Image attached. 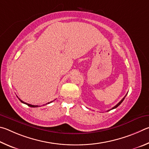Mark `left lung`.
Wrapping results in <instances>:
<instances>
[{
	"mask_svg": "<svg viewBox=\"0 0 149 149\" xmlns=\"http://www.w3.org/2000/svg\"><path fill=\"white\" fill-rule=\"evenodd\" d=\"M126 95H127V94H126V95H125V96H124V97L123 98H122V100H121L120 101V102H119V103H118V104H117V105H116L115 106H114V107H113V108H112L111 109H110V110H109V111H111V110H112V109H116V107H118V106H119L120 105V104H121V103H122V101H123L124 100V99H125V97H126Z\"/></svg>",
	"mask_w": 149,
	"mask_h": 149,
	"instance_id": "1",
	"label": "left lung"
}]
</instances>
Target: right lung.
I'll use <instances>...</instances> for the list:
<instances>
[{
	"label": "right lung",
	"mask_w": 149,
	"mask_h": 149,
	"mask_svg": "<svg viewBox=\"0 0 149 149\" xmlns=\"http://www.w3.org/2000/svg\"><path fill=\"white\" fill-rule=\"evenodd\" d=\"M19 100V101H21V102L22 103H24V104H26V105H28L29 107H40V106H38V105H31V104H29V103H25L24 101H23L22 100H21L19 98H18ZM52 101H51V102H49V103H46V104H45V105H47V104H49V103H52Z\"/></svg>",
	"instance_id": "right-lung-1"
}]
</instances>
